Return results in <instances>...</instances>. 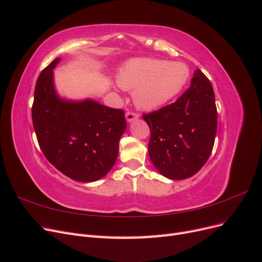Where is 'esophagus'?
Here are the masks:
<instances>
[{"label": "esophagus", "instance_id": "esophagus-1", "mask_svg": "<svg viewBox=\"0 0 262 262\" xmlns=\"http://www.w3.org/2000/svg\"><path fill=\"white\" fill-rule=\"evenodd\" d=\"M139 117L140 116L138 114H134V113H126L125 114V119L128 122H132L133 120H137V119H139Z\"/></svg>", "mask_w": 262, "mask_h": 262}]
</instances>
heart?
<instances>
[{"mask_svg": "<svg viewBox=\"0 0 262 262\" xmlns=\"http://www.w3.org/2000/svg\"><path fill=\"white\" fill-rule=\"evenodd\" d=\"M189 80L186 63L154 58L132 59L117 75L118 85L124 91H134V104L146 112L165 106L182 92Z\"/></svg>", "mask_w": 262, "mask_h": 262, "instance_id": "heart-1", "label": "heart"}]
</instances>
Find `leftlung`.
<instances>
[{
	"instance_id": "1",
	"label": "left lung",
	"mask_w": 262,
	"mask_h": 262,
	"mask_svg": "<svg viewBox=\"0 0 262 262\" xmlns=\"http://www.w3.org/2000/svg\"><path fill=\"white\" fill-rule=\"evenodd\" d=\"M149 126L148 155L157 171L171 180L193 176L212 153L217 128L213 87L194 71L189 89L171 105L143 115Z\"/></svg>"
}]
</instances>
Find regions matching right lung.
I'll return each instance as SVG.
<instances>
[{
	"mask_svg": "<svg viewBox=\"0 0 262 262\" xmlns=\"http://www.w3.org/2000/svg\"><path fill=\"white\" fill-rule=\"evenodd\" d=\"M53 60L39 75L31 109L39 146L55 168L67 177L93 182L115 165L119 141L126 129L123 110L86 98L71 100L55 90Z\"/></svg>",
	"mask_w": 262,
	"mask_h": 262,
	"instance_id": "right-lung-1",
	"label": "right lung"
}]
</instances>
